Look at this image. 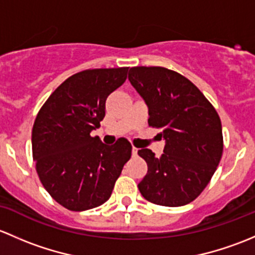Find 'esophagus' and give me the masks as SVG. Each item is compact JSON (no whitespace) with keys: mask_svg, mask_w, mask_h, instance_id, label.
<instances>
[{"mask_svg":"<svg viewBox=\"0 0 255 255\" xmlns=\"http://www.w3.org/2000/svg\"><path fill=\"white\" fill-rule=\"evenodd\" d=\"M131 152H132V156H137V148H136L135 146H132V149H131Z\"/></svg>","mask_w":255,"mask_h":255,"instance_id":"obj_1","label":"esophagus"}]
</instances>
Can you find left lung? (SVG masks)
<instances>
[{
	"label": "left lung",
	"mask_w": 255,
	"mask_h": 255,
	"mask_svg": "<svg viewBox=\"0 0 255 255\" xmlns=\"http://www.w3.org/2000/svg\"><path fill=\"white\" fill-rule=\"evenodd\" d=\"M128 81L148 107V125L161 130L164 153L138 149L147 173L138 190L147 201L183 206L195 200L211 180L224 152L216 109L191 81L159 66H136Z\"/></svg>",
	"instance_id": "8db88e82"
}]
</instances>
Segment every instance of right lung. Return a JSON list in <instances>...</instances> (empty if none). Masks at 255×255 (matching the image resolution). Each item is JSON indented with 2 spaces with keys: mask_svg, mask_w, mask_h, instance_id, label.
Masks as SVG:
<instances>
[{
  "mask_svg": "<svg viewBox=\"0 0 255 255\" xmlns=\"http://www.w3.org/2000/svg\"><path fill=\"white\" fill-rule=\"evenodd\" d=\"M128 67L89 69L65 80L43 104L31 131V151L41 184L56 203L85 211L106 203L131 143L104 145L91 132L101 127L106 101L128 77Z\"/></svg>",
  "mask_w": 255,
  "mask_h": 255,
  "instance_id": "right-lung-1",
  "label": "right lung"
}]
</instances>
